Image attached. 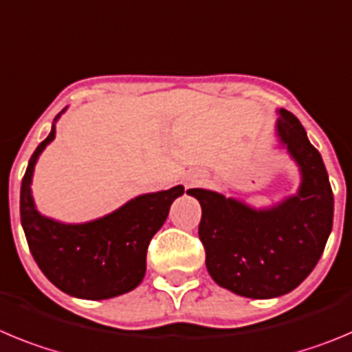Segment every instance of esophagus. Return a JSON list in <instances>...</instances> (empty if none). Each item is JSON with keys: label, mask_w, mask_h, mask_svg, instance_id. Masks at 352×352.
I'll use <instances>...</instances> for the list:
<instances>
[{"label": "esophagus", "mask_w": 352, "mask_h": 352, "mask_svg": "<svg viewBox=\"0 0 352 352\" xmlns=\"http://www.w3.org/2000/svg\"><path fill=\"white\" fill-rule=\"evenodd\" d=\"M199 182H201V177L196 175V173H192V175H188V179H186V188H192V186H198Z\"/></svg>", "instance_id": "34e87169"}]
</instances>
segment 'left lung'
<instances>
[{
	"instance_id": "obj_1",
	"label": "left lung",
	"mask_w": 352,
	"mask_h": 352,
	"mask_svg": "<svg viewBox=\"0 0 352 352\" xmlns=\"http://www.w3.org/2000/svg\"><path fill=\"white\" fill-rule=\"evenodd\" d=\"M278 113L277 137L302 173L298 195L252 208L215 191H188L201 205L198 235L210 277L256 300L298 287L318 265L333 226V192L321 154L293 113Z\"/></svg>"
}]
</instances>
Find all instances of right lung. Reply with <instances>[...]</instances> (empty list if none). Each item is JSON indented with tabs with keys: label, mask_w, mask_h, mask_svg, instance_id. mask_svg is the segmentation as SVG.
<instances>
[{
	"label": "right lung",
	"mask_w": 352,
	"mask_h": 352,
	"mask_svg": "<svg viewBox=\"0 0 352 352\" xmlns=\"http://www.w3.org/2000/svg\"><path fill=\"white\" fill-rule=\"evenodd\" d=\"M54 137L56 124L31 156L21 186V223L34 261L54 286L75 298L107 300L135 289L145 275L148 243L184 188L137 196L91 223L49 219L34 207L31 180L38 156Z\"/></svg>",
	"instance_id": "1"
}]
</instances>
